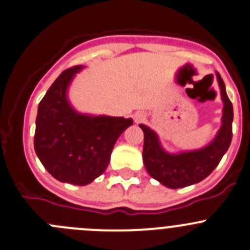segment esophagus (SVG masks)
<instances>
[{
    "label": "esophagus",
    "instance_id": "obj_1",
    "mask_svg": "<svg viewBox=\"0 0 250 250\" xmlns=\"http://www.w3.org/2000/svg\"><path fill=\"white\" fill-rule=\"evenodd\" d=\"M134 119H135V121H136V123H141L142 120H145L144 113H141V111H137V113L134 115Z\"/></svg>",
    "mask_w": 250,
    "mask_h": 250
}]
</instances>
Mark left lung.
Returning <instances> with one entry per match:
<instances>
[{"label":"left lung","mask_w":250,"mask_h":250,"mask_svg":"<svg viewBox=\"0 0 250 250\" xmlns=\"http://www.w3.org/2000/svg\"><path fill=\"white\" fill-rule=\"evenodd\" d=\"M217 80L223 101L222 126L218 130L217 136L205 148L169 154L161 147L156 132L140 124L145 139L142 152L145 167L152 178L167 188L178 189L189 187L205 179L217 167L229 147L232 141L233 106L226 93L225 82L220 73H217Z\"/></svg>","instance_id":"1"}]
</instances>
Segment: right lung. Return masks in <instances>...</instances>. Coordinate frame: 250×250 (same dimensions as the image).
<instances>
[{
  "label": "right lung",
  "mask_w": 250,
  "mask_h": 250,
  "mask_svg": "<svg viewBox=\"0 0 250 250\" xmlns=\"http://www.w3.org/2000/svg\"><path fill=\"white\" fill-rule=\"evenodd\" d=\"M82 66L63 71L40 101L34 149L45 169L63 183L87 185L106 169L118 137L132 119L89 116L71 108L66 92Z\"/></svg>",
  "instance_id": "right-lung-1"
}]
</instances>
